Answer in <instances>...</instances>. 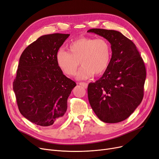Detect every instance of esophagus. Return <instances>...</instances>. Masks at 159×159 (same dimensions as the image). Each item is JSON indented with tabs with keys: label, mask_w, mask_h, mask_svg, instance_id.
I'll return each instance as SVG.
<instances>
[{
	"label": "esophagus",
	"mask_w": 159,
	"mask_h": 159,
	"mask_svg": "<svg viewBox=\"0 0 159 159\" xmlns=\"http://www.w3.org/2000/svg\"><path fill=\"white\" fill-rule=\"evenodd\" d=\"M79 84H80V86H83L84 88H85V89H86L87 87H88V84L86 83H79Z\"/></svg>",
	"instance_id": "1"
}]
</instances>
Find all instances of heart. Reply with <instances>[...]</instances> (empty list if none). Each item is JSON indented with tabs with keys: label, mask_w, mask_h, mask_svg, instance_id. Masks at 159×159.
I'll list each match as a JSON object with an SVG mask.
<instances>
[{
	"label": "heart",
	"mask_w": 159,
	"mask_h": 159,
	"mask_svg": "<svg viewBox=\"0 0 159 159\" xmlns=\"http://www.w3.org/2000/svg\"><path fill=\"white\" fill-rule=\"evenodd\" d=\"M68 51L59 49L55 59L59 68L67 76H74L79 62L82 67L77 79L86 80L94 75L99 76L105 72L111 58L109 43L103 38L82 37L72 41L68 45Z\"/></svg>",
	"instance_id": "1"
}]
</instances>
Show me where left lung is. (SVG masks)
<instances>
[{
    "instance_id": "8db88e82",
    "label": "left lung",
    "mask_w": 159,
    "mask_h": 159,
    "mask_svg": "<svg viewBox=\"0 0 159 159\" xmlns=\"http://www.w3.org/2000/svg\"><path fill=\"white\" fill-rule=\"evenodd\" d=\"M111 44V58L101 78L88 86L90 106L98 118L114 124L127 119L143 98L146 69L135 45L116 30L90 29Z\"/></svg>"
}]
</instances>
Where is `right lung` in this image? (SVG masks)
<instances>
[{"label":"right lung","instance_id":"right-lung-1","mask_svg":"<svg viewBox=\"0 0 159 159\" xmlns=\"http://www.w3.org/2000/svg\"><path fill=\"white\" fill-rule=\"evenodd\" d=\"M69 35H42L20 56L13 90L20 113L38 125L48 127L65 119L67 99L76 84L63 75L55 55Z\"/></svg>","mask_w":159,"mask_h":159}]
</instances>
